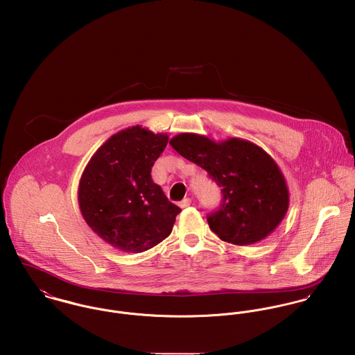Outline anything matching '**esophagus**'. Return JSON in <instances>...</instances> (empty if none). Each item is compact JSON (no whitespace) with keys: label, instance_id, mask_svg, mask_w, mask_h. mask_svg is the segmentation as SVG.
<instances>
[{"label":"esophagus","instance_id":"1","mask_svg":"<svg viewBox=\"0 0 355 355\" xmlns=\"http://www.w3.org/2000/svg\"><path fill=\"white\" fill-rule=\"evenodd\" d=\"M192 204V200L189 198V197H187V198H184L181 202H180V207L181 208H187V207H189Z\"/></svg>","mask_w":355,"mask_h":355}]
</instances>
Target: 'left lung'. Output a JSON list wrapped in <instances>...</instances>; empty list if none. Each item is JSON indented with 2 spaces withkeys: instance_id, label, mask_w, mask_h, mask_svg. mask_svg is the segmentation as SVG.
Wrapping results in <instances>:
<instances>
[{
  "instance_id": "left-lung-1",
  "label": "left lung",
  "mask_w": 355,
  "mask_h": 355,
  "mask_svg": "<svg viewBox=\"0 0 355 355\" xmlns=\"http://www.w3.org/2000/svg\"><path fill=\"white\" fill-rule=\"evenodd\" d=\"M170 146L222 188V207L207 218L222 241L253 245L274 233L288 209L290 193L268 153L239 137L215 141L197 133H180L170 139Z\"/></svg>"
}]
</instances>
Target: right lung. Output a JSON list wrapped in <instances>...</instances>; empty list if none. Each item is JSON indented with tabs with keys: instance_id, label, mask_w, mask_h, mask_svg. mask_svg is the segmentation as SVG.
Returning a JSON list of instances; mask_svg holds the SVG:
<instances>
[{
	"instance_id": "add662e5",
	"label": "right lung",
	"mask_w": 355,
	"mask_h": 355,
	"mask_svg": "<svg viewBox=\"0 0 355 355\" xmlns=\"http://www.w3.org/2000/svg\"><path fill=\"white\" fill-rule=\"evenodd\" d=\"M168 136L140 125L109 137L80 177V212L91 230L113 248L141 253L170 236L181 208L151 178Z\"/></svg>"
}]
</instances>
